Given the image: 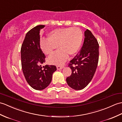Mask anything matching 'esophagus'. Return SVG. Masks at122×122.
<instances>
[{"mask_svg": "<svg viewBox=\"0 0 122 122\" xmlns=\"http://www.w3.org/2000/svg\"><path fill=\"white\" fill-rule=\"evenodd\" d=\"M64 67L63 66H56V68H57V70H61L63 69V68Z\"/></svg>", "mask_w": 122, "mask_h": 122, "instance_id": "34e87169", "label": "esophagus"}]
</instances>
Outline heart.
<instances>
[{
    "label": "heart",
    "instance_id": "1",
    "mask_svg": "<svg viewBox=\"0 0 122 122\" xmlns=\"http://www.w3.org/2000/svg\"><path fill=\"white\" fill-rule=\"evenodd\" d=\"M83 34L78 27H66L54 30L48 34V39H41V49L45 54L51 56L57 49H60L48 59L52 64L61 65L68 58V55L76 54L81 46Z\"/></svg>",
    "mask_w": 122,
    "mask_h": 122
}]
</instances>
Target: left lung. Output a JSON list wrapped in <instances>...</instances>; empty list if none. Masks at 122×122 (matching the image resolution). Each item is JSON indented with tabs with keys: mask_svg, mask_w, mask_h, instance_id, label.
Listing matches in <instances>:
<instances>
[{
	"mask_svg": "<svg viewBox=\"0 0 122 122\" xmlns=\"http://www.w3.org/2000/svg\"><path fill=\"white\" fill-rule=\"evenodd\" d=\"M84 43L80 52L70 61L69 67L72 74L66 79L71 88L81 90L92 81L99 60V44L95 37L88 29L85 31Z\"/></svg>",
	"mask_w": 122,
	"mask_h": 122,
	"instance_id": "1",
	"label": "left lung"
}]
</instances>
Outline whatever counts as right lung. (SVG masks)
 I'll use <instances>...</instances> for the list:
<instances>
[{
  "mask_svg": "<svg viewBox=\"0 0 122 122\" xmlns=\"http://www.w3.org/2000/svg\"><path fill=\"white\" fill-rule=\"evenodd\" d=\"M45 25L34 27L25 35L21 46V65L27 83L35 90L46 88L52 80V74L56 70L55 66L41 64L45 62V56L40 46V30Z\"/></svg>",
  "mask_w": 122,
  "mask_h": 122,
  "instance_id": "1",
  "label": "right lung"
}]
</instances>
